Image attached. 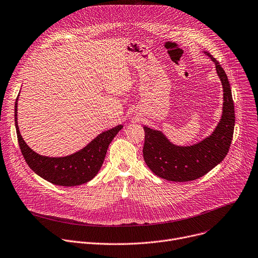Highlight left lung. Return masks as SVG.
I'll list each match as a JSON object with an SVG mask.
<instances>
[{"label": "left lung", "mask_w": 258, "mask_h": 258, "mask_svg": "<svg viewBox=\"0 0 258 258\" xmlns=\"http://www.w3.org/2000/svg\"><path fill=\"white\" fill-rule=\"evenodd\" d=\"M216 65L223 88V109L220 122L213 133L201 143L180 147L170 143L158 130L144 127V159L158 176L172 182H189L202 177L222 162L228 153L234 129V106L227 75L211 53L205 51Z\"/></svg>", "instance_id": "1"}]
</instances>
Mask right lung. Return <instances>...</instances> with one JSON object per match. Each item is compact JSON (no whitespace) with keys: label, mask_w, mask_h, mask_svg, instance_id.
Here are the masks:
<instances>
[{"label":"right lung","mask_w":258,"mask_h":258,"mask_svg":"<svg viewBox=\"0 0 258 258\" xmlns=\"http://www.w3.org/2000/svg\"><path fill=\"white\" fill-rule=\"evenodd\" d=\"M17 100L14 118L18 145L30 168L42 179L58 186H78L91 181L100 170L109 144L123 126L102 132L81 151L65 157H47L34 152L24 141L17 125Z\"/></svg>","instance_id":"1"}]
</instances>
